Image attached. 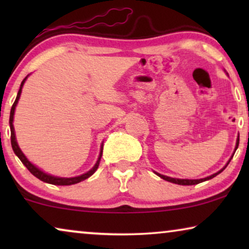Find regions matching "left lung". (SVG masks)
<instances>
[{
	"instance_id": "8db88e82",
	"label": "left lung",
	"mask_w": 249,
	"mask_h": 249,
	"mask_svg": "<svg viewBox=\"0 0 249 249\" xmlns=\"http://www.w3.org/2000/svg\"><path fill=\"white\" fill-rule=\"evenodd\" d=\"M238 145H239V136H238V138H237L236 149L238 148ZM232 156H233V155H232ZM232 156H231V159H232ZM231 159L229 160V162L231 161ZM229 162L227 163V165L229 164ZM227 165L224 166L223 169H221L219 172L214 173V175H212V176H210V177H206V178H203V179H196V180H190V179H176V178H171V177H166V176L160 175V173H156V172H155V173H156V175H158V176L160 177V178L164 179V180H166V181H169V182H173V183H177V185H182V186H190V185H197V183H199V182H203V181H206V180H210V179L214 178V177L217 176V175H219V173L222 172L223 170L227 168Z\"/></svg>"
}]
</instances>
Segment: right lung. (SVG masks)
<instances>
[{"label":"right lung","instance_id":"1","mask_svg":"<svg viewBox=\"0 0 249 249\" xmlns=\"http://www.w3.org/2000/svg\"><path fill=\"white\" fill-rule=\"evenodd\" d=\"M27 79V77L25 79L22 80L21 85H20V89L18 91V95H17V98L15 101V103H13L12 107H11V112H10V129H11V145H12V149L13 152H15V154L18 156L20 159V161L22 162V164L26 166L27 169L29 170L30 173L34 175L36 177V178H38L39 180H42L44 182H47V183H52V185H57V186H69V185H74V183H78L80 181H83V180L89 178V177L93 175V173L96 171L98 165H100V161H101V158H102V152H103V146H102L101 148V153H100V158H98L96 164L94 165V168L89 170L87 173H84V175H81L79 177H73V178H59V177H54V176H51V175H47V173L40 171L38 168H36L35 165L32 164L25 155H23V153L21 152V149L19 148L18 144H17V141H16V135H15V128H13V115H15V110H16V107H17V103H18L19 98H20V94H21V89H22V86L23 84H25V81Z\"/></svg>","mask_w":249,"mask_h":249}]
</instances>
